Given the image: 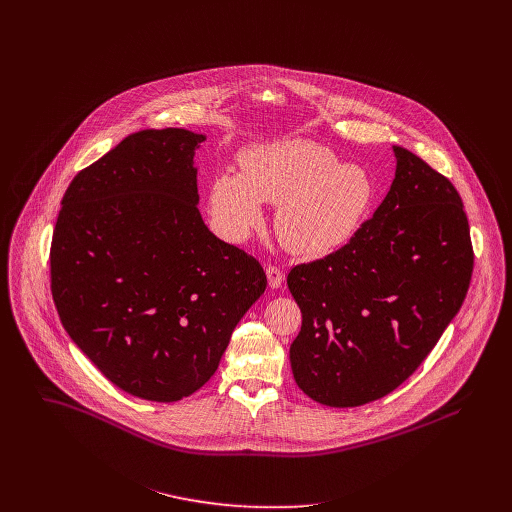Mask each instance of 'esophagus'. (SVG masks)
<instances>
[{
  "mask_svg": "<svg viewBox=\"0 0 512 512\" xmlns=\"http://www.w3.org/2000/svg\"><path fill=\"white\" fill-rule=\"evenodd\" d=\"M266 276H268V284H270V288H282V284H284V272L278 268V266H266Z\"/></svg>",
  "mask_w": 512,
  "mask_h": 512,
  "instance_id": "1",
  "label": "esophagus"
}]
</instances>
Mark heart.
<instances>
[{"label":"heart","instance_id":"1","mask_svg":"<svg viewBox=\"0 0 512 512\" xmlns=\"http://www.w3.org/2000/svg\"><path fill=\"white\" fill-rule=\"evenodd\" d=\"M372 197L374 185L363 167L341 165L321 144L286 140L248 151L240 175H219L209 205L230 240H244L262 226V203L278 205L280 242L299 256H323L355 236Z\"/></svg>","mask_w":512,"mask_h":512}]
</instances>
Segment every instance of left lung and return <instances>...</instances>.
<instances>
[{
    "label": "left lung",
    "mask_w": 512,
    "mask_h": 512,
    "mask_svg": "<svg viewBox=\"0 0 512 512\" xmlns=\"http://www.w3.org/2000/svg\"><path fill=\"white\" fill-rule=\"evenodd\" d=\"M392 149L396 177L374 215L345 246L288 274L303 317L290 347L293 378L333 408L363 406L410 378L473 274L457 189L416 153Z\"/></svg>",
    "instance_id": "1"
}]
</instances>
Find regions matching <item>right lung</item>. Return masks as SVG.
<instances>
[{
  "label": "right lung",
  "mask_w": 512,
  "mask_h": 512,
  "mask_svg": "<svg viewBox=\"0 0 512 512\" xmlns=\"http://www.w3.org/2000/svg\"><path fill=\"white\" fill-rule=\"evenodd\" d=\"M205 136L142 130L74 175L51 240V293L78 349L124 392L177 402L217 370L266 290L262 264L197 209Z\"/></svg>",
  "instance_id": "add662e5"
}]
</instances>
